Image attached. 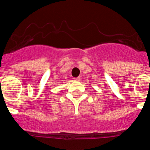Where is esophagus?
<instances>
[{
    "mask_svg": "<svg viewBox=\"0 0 150 150\" xmlns=\"http://www.w3.org/2000/svg\"><path fill=\"white\" fill-rule=\"evenodd\" d=\"M74 81H79L80 80V77H76L74 79Z\"/></svg>",
    "mask_w": 150,
    "mask_h": 150,
    "instance_id": "34e87169",
    "label": "esophagus"
}]
</instances>
